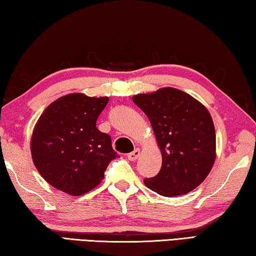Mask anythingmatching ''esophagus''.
Instances as JSON below:
<instances>
[{
    "label": "esophagus",
    "instance_id": "34e87169",
    "mask_svg": "<svg viewBox=\"0 0 256 256\" xmlns=\"http://www.w3.org/2000/svg\"><path fill=\"white\" fill-rule=\"evenodd\" d=\"M140 152H141V151H140V149H138V148L134 149V151H132L131 154H128V158L130 160H131V162H136V160L138 157H140Z\"/></svg>",
    "mask_w": 256,
    "mask_h": 256
}]
</instances>
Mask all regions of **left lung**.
Here are the masks:
<instances>
[{
    "mask_svg": "<svg viewBox=\"0 0 256 256\" xmlns=\"http://www.w3.org/2000/svg\"><path fill=\"white\" fill-rule=\"evenodd\" d=\"M132 100L149 118L162 157L160 172L144 185L168 198L196 188L216 157L214 125L206 107L172 86L136 94Z\"/></svg>",
    "mask_w": 256,
    "mask_h": 256,
    "instance_id": "1",
    "label": "left lung"
}]
</instances>
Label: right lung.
Here are the masks:
<instances>
[{
  "label": "right lung",
  "instance_id": "1",
  "mask_svg": "<svg viewBox=\"0 0 256 256\" xmlns=\"http://www.w3.org/2000/svg\"><path fill=\"white\" fill-rule=\"evenodd\" d=\"M108 97L73 92L56 99L34 124L30 151L34 167L56 190L80 196L102 183L104 172L120 156L110 136L96 128Z\"/></svg>",
  "mask_w": 256,
  "mask_h": 256
}]
</instances>
